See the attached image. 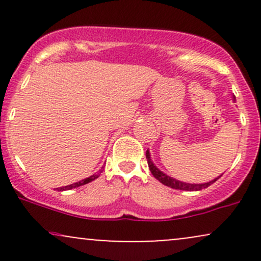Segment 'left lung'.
Listing matches in <instances>:
<instances>
[{
    "mask_svg": "<svg viewBox=\"0 0 261 261\" xmlns=\"http://www.w3.org/2000/svg\"><path fill=\"white\" fill-rule=\"evenodd\" d=\"M146 158H147V163H148V168L151 170L152 175L154 176L157 180H160L162 184L167 185V187L169 188H173V189H176V190H187V191H197V190H202V189L210 187L211 184H214L215 181L217 180L220 176L216 179H214V180L208 181V182H203V184H189V182H184V181H180V180H176V179L172 178V176L164 174L163 172H161L160 169L157 168V167L154 166L153 162L151 160V154H149V151L147 149L146 151Z\"/></svg>",
    "mask_w": 261,
    "mask_h": 261,
    "instance_id": "1",
    "label": "left lung"
}]
</instances>
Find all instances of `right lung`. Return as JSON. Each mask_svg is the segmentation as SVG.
I'll return each mask as SVG.
<instances>
[{"instance_id": "right-lung-1", "label": "right lung", "mask_w": 261, "mask_h": 261, "mask_svg": "<svg viewBox=\"0 0 261 261\" xmlns=\"http://www.w3.org/2000/svg\"><path fill=\"white\" fill-rule=\"evenodd\" d=\"M101 170H99L98 173H95V174H93L91 176H88V178L83 179V180L81 181H77V182H73V184H70V185H66V187H62V188H58L59 191H64V190H70V189H73V188H79L81 185H85V184H88V182H91L92 180H94V179H97L98 176L100 175Z\"/></svg>"}]
</instances>
